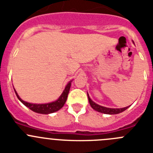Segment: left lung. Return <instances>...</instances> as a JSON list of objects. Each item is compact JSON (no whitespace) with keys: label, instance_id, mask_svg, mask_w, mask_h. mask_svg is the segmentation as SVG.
Segmentation results:
<instances>
[{"label":"left lung","instance_id":"1","mask_svg":"<svg viewBox=\"0 0 153 153\" xmlns=\"http://www.w3.org/2000/svg\"><path fill=\"white\" fill-rule=\"evenodd\" d=\"M87 96H88V100L89 102H90V106L93 108V109H95L96 111L100 112L101 113H105V114H109V115H113V114H118V113H122V112L125 111L126 109L129 106L124 108H120V109H113V108H107V107H104V106H100L98 104H97L96 102H93L91 99L89 97V94L87 93Z\"/></svg>","mask_w":153,"mask_h":153}]
</instances>
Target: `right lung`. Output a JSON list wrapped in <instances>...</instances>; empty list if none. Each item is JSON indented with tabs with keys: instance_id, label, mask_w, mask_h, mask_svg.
Here are the masks:
<instances>
[{
	"instance_id": "obj_1",
	"label": "right lung",
	"mask_w": 153,
	"mask_h": 153,
	"mask_svg": "<svg viewBox=\"0 0 153 153\" xmlns=\"http://www.w3.org/2000/svg\"><path fill=\"white\" fill-rule=\"evenodd\" d=\"M71 82H72V81H70V82L67 83V85L66 86V87H65L64 90H63V92L62 93L61 96L59 97V99H58L57 100L54 101V102H49V103L36 104L25 102V101H24L23 100H21V99L20 98V97L18 96V94H17L15 90H14V91H15L16 95H17L19 100L21 101L24 106H26L27 107H28L30 109H31L32 111L35 112V113H40V114H50V113L58 111L59 109H60L63 106H64L65 102L67 101L69 91H70V86H71Z\"/></svg>"
}]
</instances>
